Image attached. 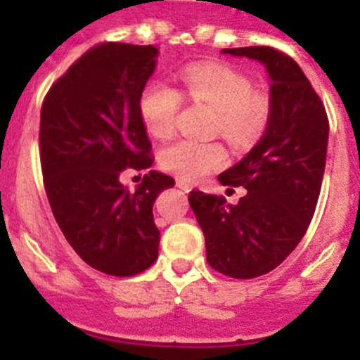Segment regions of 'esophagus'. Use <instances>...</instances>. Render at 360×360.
<instances>
[{
    "label": "esophagus",
    "instance_id": "34e87169",
    "mask_svg": "<svg viewBox=\"0 0 360 360\" xmlns=\"http://www.w3.org/2000/svg\"><path fill=\"white\" fill-rule=\"evenodd\" d=\"M176 187L178 189H182L184 193H189L191 191V184L187 182V180H184V178H176Z\"/></svg>",
    "mask_w": 360,
    "mask_h": 360
}]
</instances>
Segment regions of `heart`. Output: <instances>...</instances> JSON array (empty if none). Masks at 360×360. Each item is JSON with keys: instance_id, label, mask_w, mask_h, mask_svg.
<instances>
[{"instance_id": "1", "label": "heart", "mask_w": 360, "mask_h": 360, "mask_svg": "<svg viewBox=\"0 0 360 360\" xmlns=\"http://www.w3.org/2000/svg\"><path fill=\"white\" fill-rule=\"evenodd\" d=\"M187 97L214 108V131L234 148L252 146L263 135L270 117L266 95L252 91L243 73L224 65H193L180 73ZM182 97L165 81H151L139 95V113L149 135L165 139L174 131ZM165 171L186 180H195L218 169L227 160V151L219 142L174 141L160 151Z\"/></svg>"}]
</instances>
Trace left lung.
<instances>
[{"instance_id":"8db88e82","label":"left lung","mask_w":360,"mask_h":360,"mask_svg":"<svg viewBox=\"0 0 360 360\" xmlns=\"http://www.w3.org/2000/svg\"><path fill=\"white\" fill-rule=\"evenodd\" d=\"M266 70L270 117L262 141L218 180L247 189L236 205L191 191L189 203L205 236L207 263L236 279L263 276L303 240L323 184L328 119L297 63L270 46L224 49ZM229 191V189H227ZM232 191V189H231Z\"/></svg>"}]
</instances>
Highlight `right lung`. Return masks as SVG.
I'll return each mask as SVG.
<instances>
[{
    "label": "right lung",
    "mask_w": 360,
    "mask_h": 360,
    "mask_svg": "<svg viewBox=\"0 0 360 360\" xmlns=\"http://www.w3.org/2000/svg\"><path fill=\"white\" fill-rule=\"evenodd\" d=\"M158 49L104 43L86 52L50 88L41 108V167L56 221L73 250L110 276H135L158 257L153 203L174 180L149 171L129 191L126 167L153 165L139 95Z\"/></svg>",
    "instance_id": "right-lung-1"
}]
</instances>
